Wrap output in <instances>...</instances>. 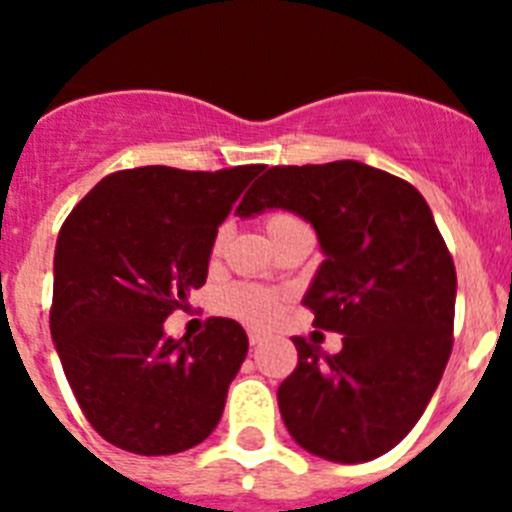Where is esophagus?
<instances>
[{"label": "esophagus", "instance_id": "1", "mask_svg": "<svg viewBox=\"0 0 512 512\" xmlns=\"http://www.w3.org/2000/svg\"><path fill=\"white\" fill-rule=\"evenodd\" d=\"M248 341H251V346H259V343L264 341V336H261L259 330H251V333H248Z\"/></svg>", "mask_w": 512, "mask_h": 512}]
</instances>
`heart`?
<instances>
[{"mask_svg":"<svg viewBox=\"0 0 512 512\" xmlns=\"http://www.w3.org/2000/svg\"><path fill=\"white\" fill-rule=\"evenodd\" d=\"M295 217L292 215H271L266 220V230L279 228L284 223H292ZM225 238V230L217 233L215 248H220ZM220 310L230 312L235 318H243L253 325H269L271 320L279 315V300L271 292H264L259 287H246V284H233V287L223 289V295H220Z\"/></svg>","mask_w":512,"mask_h":512,"instance_id":"obj_1","label":"heart"}]
</instances>
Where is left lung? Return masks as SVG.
<instances>
[{
  "label": "left lung",
  "mask_w": 512,
  "mask_h": 512,
  "mask_svg": "<svg viewBox=\"0 0 512 512\" xmlns=\"http://www.w3.org/2000/svg\"><path fill=\"white\" fill-rule=\"evenodd\" d=\"M287 210L315 228L323 264L305 302L312 325L343 333L338 354L295 338L297 369L277 392L302 449L361 464L413 431L451 354L456 269L433 212L413 184L333 161L274 166L238 217Z\"/></svg>",
  "instance_id": "1"
}]
</instances>
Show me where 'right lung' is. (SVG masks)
Wrapping results in <instances>:
<instances>
[{
	"mask_svg": "<svg viewBox=\"0 0 512 512\" xmlns=\"http://www.w3.org/2000/svg\"><path fill=\"white\" fill-rule=\"evenodd\" d=\"M261 171H117L66 217L51 336L79 408L117 449L179 454L215 431L248 354L246 330L212 318L176 341L164 323L205 284L217 228Z\"/></svg>",
	"mask_w": 512,
	"mask_h": 512,
	"instance_id": "add662e5",
	"label": "right lung"
}]
</instances>
